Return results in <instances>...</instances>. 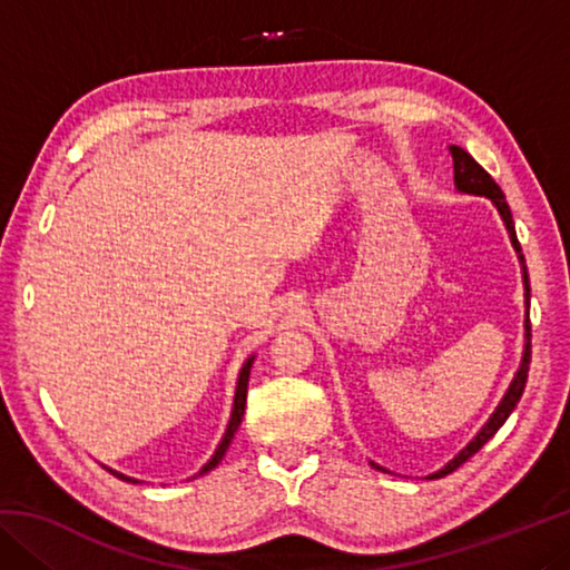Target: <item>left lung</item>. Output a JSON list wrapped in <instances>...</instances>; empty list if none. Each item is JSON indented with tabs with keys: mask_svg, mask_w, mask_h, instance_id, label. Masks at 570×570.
<instances>
[{
	"mask_svg": "<svg viewBox=\"0 0 570 570\" xmlns=\"http://www.w3.org/2000/svg\"><path fill=\"white\" fill-rule=\"evenodd\" d=\"M452 153V166H455V188L460 193H465V196H482L488 198L490 204L498 208L500 218H503L505 230L510 236V244H513L515 254H518V262H520V272H523V288H525V322H523V330H525V344H523V356H520V366L515 372L513 382L508 384V390L503 394V400L495 407V412L490 414L488 422L482 424L480 432L475 438H472L465 448H462L455 458H452L445 468H440L438 472H432L430 480H438V478H445L450 475L452 470H458L462 462L470 460L475 452L485 445V442L495 435V432L503 428V422L510 417V412L515 410V404L523 397V390H525V382H528V364H530V320H528V306H530V282H528V268H525V258H523V250H520L518 244V236H515V224H513V214H510V206L503 196V190H500L498 183L490 178V173L480 166V163L470 156L468 150H462L460 146H450ZM372 468H377L382 472H390L387 468L377 465V462H372Z\"/></svg>",
	"mask_w": 570,
	"mask_h": 570,
	"instance_id": "obj_1",
	"label": "left lung"
}]
</instances>
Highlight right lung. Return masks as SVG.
Masks as SVG:
<instances>
[{"label":"right lung","mask_w":570,"mask_h":570,"mask_svg":"<svg viewBox=\"0 0 570 570\" xmlns=\"http://www.w3.org/2000/svg\"><path fill=\"white\" fill-rule=\"evenodd\" d=\"M254 360H256V356L250 354L248 360L244 362V366H240V372H238V382H236V394H234V410H230V420H228V424H226V432H224V438H220V442H218V448H216L214 455H210V460L206 462V465L198 470V475H206V472L214 470V468L218 465V462L224 460L226 450H228V445H230V440H234L236 430H238V424H240V420H244V410H246V392H248V374H250V366H254ZM102 468H105V465H102ZM105 470H110L115 478H120V480H125V482H140V480H135V478L122 475V472L112 470V468H105ZM198 475H193V478H198Z\"/></svg>","instance_id":"obj_1"}]
</instances>
